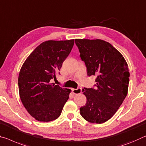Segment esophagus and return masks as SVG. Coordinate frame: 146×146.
Listing matches in <instances>:
<instances>
[{"label": "esophagus", "mask_w": 146, "mask_h": 146, "mask_svg": "<svg viewBox=\"0 0 146 146\" xmlns=\"http://www.w3.org/2000/svg\"><path fill=\"white\" fill-rule=\"evenodd\" d=\"M72 91L73 94H78L82 92V89H81V88H78V89H72Z\"/></svg>", "instance_id": "esophagus-1"}]
</instances>
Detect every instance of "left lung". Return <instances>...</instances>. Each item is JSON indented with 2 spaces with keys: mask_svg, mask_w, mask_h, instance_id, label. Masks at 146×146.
I'll list each match as a JSON object with an SVG mask.
<instances>
[{
  "mask_svg": "<svg viewBox=\"0 0 146 146\" xmlns=\"http://www.w3.org/2000/svg\"><path fill=\"white\" fill-rule=\"evenodd\" d=\"M80 57L89 76H96L95 89L82 90L87 98L80 114L87 121L102 123L113 116L128 92L129 72L122 55L102 39H76Z\"/></svg>",
  "mask_w": 146,
  "mask_h": 146,
  "instance_id": "left-lung-1",
  "label": "left lung"
}]
</instances>
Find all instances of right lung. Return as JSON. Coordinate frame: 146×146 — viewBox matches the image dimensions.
I'll return each mask as SVG.
<instances>
[{
	"label": "right lung",
	"instance_id": "right-lung-1",
	"mask_svg": "<svg viewBox=\"0 0 146 146\" xmlns=\"http://www.w3.org/2000/svg\"><path fill=\"white\" fill-rule=\"evenodd\" d=\"M74 39L46 40L30 54L23 64L18 78L19 96L33 118L42 122L61 115L70 89L51 83L70 53Z\"/></svg>",
	"mask_w": 146,
	"mask_h": 146
}]
</instances>
